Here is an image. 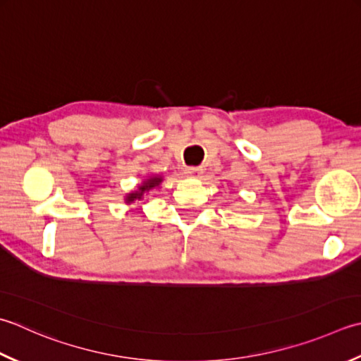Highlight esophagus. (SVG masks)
Segmentation results:
<instances>
[{
    "instance_id": "34e87169",
    "label": "esophagus",
    "mask_w": 361,
    "mask_h": 361,
    "mask_svg": "<svg viewBox=\"0 0 361 361\" xmlns=\"http://www.w3.org/2000/svg\"><path fill=\"white\" fill-rule=\"evenodd\" d=\"M202 173H203L202 167H188L185 171V175L188 178H200Z\"/></svg>"
}]
</instances>
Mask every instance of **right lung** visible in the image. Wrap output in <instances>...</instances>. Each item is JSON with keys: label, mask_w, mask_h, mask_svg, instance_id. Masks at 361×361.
Wrapping results in <instances>:
<instances>
[{"label": "right lung", "mask_w": 361, "mask_h": 361, "mask_svg": "<svg viewBox=\"0 0 361 361\" xmlns=\"http://www.w3.org/2000/svg\"><path fill=\"white\" fill-rule=\"evenodd\" d=\"M161 181H162V178H161V176H158V175L157 176H150V178H147L142 183V185L137 188V190H134V192H130L128 195H126L125 202L126 203H133V202H136V200H140L144 197V194L150 192V190L154 189V188H158L161 185Z\"/></svg>", "instance_id": "add662e5"}]
</instances>
